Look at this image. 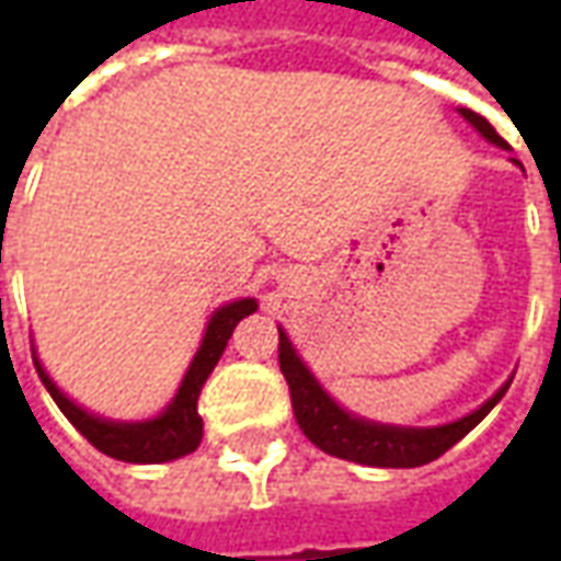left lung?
<instances>
[{
	"label": "left lung",
	"mask_w": 561,
	"mask_h": 561,
	"mask_svg": "<svg viewBox=\"0 0 561 561\" xmlns=\"http://www.w3.org/2000/svg\"><path fill=\"white\" fill-rule=\"evenodd\" d=\"M459 114L469 119L471 126L481 131L483 138L493 140L499 147H507L502 135L495 131L481 114L459 107ZM279 369L288 390H291V409L297 417V426L316 447L324 454L340 459H352L360 466H378V469H414L438 459L445 450L457 445L462 435H469L478 423L493 412V405L505 397L507 385L493 400H486L457 423L447 426H433V430H405V426H381V423H366L342 412L336 402L330 400L324 390L318 388L312 373L300 364V357L294 354L291 342L279 330Z\"/></svg>",
	"instance_id": "left-lung-1"
}]
</instances>
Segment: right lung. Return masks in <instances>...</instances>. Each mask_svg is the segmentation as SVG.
<instances>
[{
    "label": "right lung",
    "instance_id": "right-lung-1",
    "mask_svg": "<svg viewBox=\"0 0 561 561\" xmlns=\"http://www.w3.org/2000/svg\"><path fill=\"white\" fill-rule=\"evenodd\" d=\"M255 300H237V304L221 306L216 316L209 318V328L201 342V352L195 354V360L185 373L183 385L176 390V397L168 405V412L159 414L156 421L144 423H114L92 417L83 409H78L75 402L68 400L66 393H59L54 381L47 378L42 364L35 360V369L42 376L44 388L50 390V397L59 405V412L66 414L68 421L75 423L80 435L90 442L92 447H99L102 454L123 462H168V459H180L185 454H192L201 445L204 435V421L197 414V397L201 388L209 378V373L219 364L225 345L231 340L237 321L255 312Z\"/></svg>",
    "mask_w": 561,
    "mask_h": 561
}]
</instances>
